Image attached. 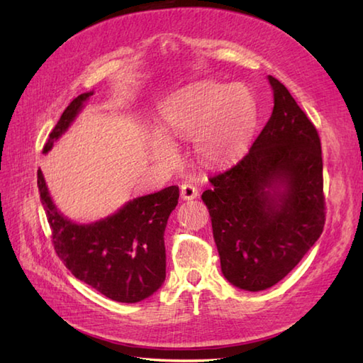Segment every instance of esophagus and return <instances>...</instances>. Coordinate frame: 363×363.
<instances>
[{
    "instance_id": "esophagus-1",
    "label": "esophagus",
    "mask_w": 363,
    "mask_h": 363,
    "mask_svg": "<svg viewBox=\"0 0 363 363\" xmlns=\"http://www.w3.org/2000/svg\"><path fill=\"white\" fill-rule=\"evenodd\" d=\"M196 196H198V189L194 186V184L184 182L181 186V198L189 201V199H195Z\"/></svg>"
}]
</instances>
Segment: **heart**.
<instances>
[{
  "mask_svg": "<svg viewBox=\"0 0 363 363\" xmlns=\"http://www.w3.org/2000/svg\"><path fill=\"white\" fill-rule=\"evenodd\" d=\"M165 120L176 135L194 137L196 156L207 165H226L246 150L256 121V101L243 84L201 81L173 99ZM156 151L164 159L174 154L165 140L156 143Z\"/></svg>",
  "mask_w": 363,
  "mask_h": 363,
  "instance_id": "b5f03b06",
  "label": "heart"
}]
</instances>
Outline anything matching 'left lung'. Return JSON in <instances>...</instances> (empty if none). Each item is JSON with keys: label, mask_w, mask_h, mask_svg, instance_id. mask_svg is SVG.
Returning <instances> with one entry per match:
<instances>
[{"label": "left lung", "mask_w": 363, "mask_h": 363, "mask_svg": "<svg viewBox=\"0 0 363 363\" xmlns=\"http://www.w3.org/2000/svg\"><path fill=\"white\" fill-rule=\"evenodd\" d=\"M272 117L248 154L209 177L201 195L212 220L221 272L259 291L284 279L323 233L321 142L313 123L273 76Z\"/></svg>", "instance_id": "1"}]
</instances>
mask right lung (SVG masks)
I'll return each mask as SVG.
<instances>
[{"mask_svg": "<svg viewBox=\"0 0 363 363\" xmlns=\"http://www.w3.org/2000/svg\"><path fill=\"white\" fill-rule=\"evenodd\" d=\"M94 91L68 104L43 146V154L62 135ZM37 186L51 228L54 250L72 274L118 303H138L165 281L164 233L177 206L179 189L167 187L126 203L111 217L76 225L60 213L48 194L42 169Z\"/></svg>", "mask_w": 363, "mask_h": 363, "instance_id": "1", "label": "right lung"}]
</instances>
